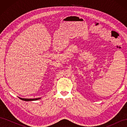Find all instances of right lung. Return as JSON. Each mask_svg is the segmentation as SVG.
<instances>
[{
	"label": "right lung",
	"mask_w": 127,
	"mask_h": 127,
	"mask_svg": "<svg viewBox=\"0 0 127 127\" xmlns=\"http://www.w3.org/2000/svg\"><path fill=\"white\" fill-rule=\"evenodd\" d=\"M23 101H36V100H38V99H40L41 98V97L40 98H21L19 97Z\"/></svg>",
	"instance_id": "right-lung-1"
}]
</instances>
